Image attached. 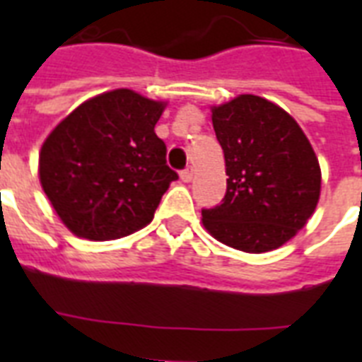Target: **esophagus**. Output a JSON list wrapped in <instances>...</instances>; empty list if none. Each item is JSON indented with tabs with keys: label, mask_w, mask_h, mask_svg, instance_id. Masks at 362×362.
Returning <instances> with one entry per match:
<instances>
[{
	"label": "esophagus",
	"mask_w": 362,
	"mask_h": 362,
	"mask_svg": "<svg viewBox=\"0 0 362 362\" xmlns=\"http://www.w3.org/2000/svg\"><path fill=\"white\" fill-rule=\"evenodd\" d=\"M180 178L184 182H192L193 180V167H186V169L182 170Z\"/></svg>",
	"instance_id": "1"
}]
</instances>
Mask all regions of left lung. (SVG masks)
<instances>
[{"label":"left lung","instance_id":"obj_1","mask_svg":"<svg viewBox=\"0 0 362 362\" xmlns=\"http://www.w3.org/2000/svg\"><path fill=\"white\" fill-rule=\"evenodd\" d=\"M212 125L229 178L221 204L203 209L204 227L242 252L280 247L320 201L321 170L308 139L286 110L257 95L214 107Z\"/></svg>","mask_w":362,"mask_h":362}]
</instances>
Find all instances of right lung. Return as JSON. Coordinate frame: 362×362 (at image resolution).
<instances>
[{
	"instance_id": "add662e5",
	"label": "right lung",
	"mask_w": 362,
	"mask_h": 362,
	"mask_svg": "<svg viewBox=\"0 0 362 362\" xmlns=\"http://www.w3.org/2000/svg\"><path fill=\"white\" fill-rule=\"evenodd\" d=\"M165 103L112 90L76 107L48 135L39 176L48 201L78 237L112 240L150 223L178 175L156 135Z\"/></svg>"
}]
</instances>
